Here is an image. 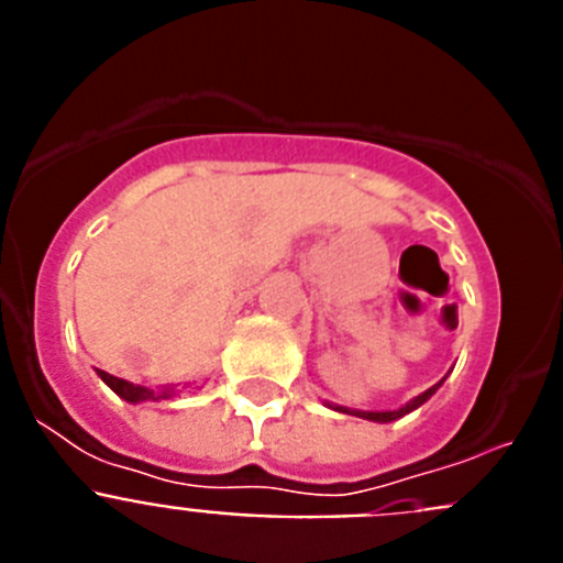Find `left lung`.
<instances>
[{
    "label": "left lung",
    "mask_w": 563,
    "mask_h": 563,
    "mask_svg": "<svg viewBox=\"0 0 563 563\" xmlns=\"http://www.w3.org/2000/svg\"><path fill=\"white\" fill-rule=\"evenodd\" d=\"M442 386V380L437 383V386H431L429 391H422V395H417L415 400L411 402H406V406H402V409H397V411H350V409H341V406H335L338 411H343V415H355V417H363V420H375V422H391V420H400L402 415H409V411H415V409H420L422 402L429 400L431 395H434L437 389H440Z\"/></svg>",
    "instance_id": "1"
}]
</instances>
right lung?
Wrapping results in <instances>:
<instances>
[{"mask_svg": "<svg viewBox=\"0 0 563 563\" xmlns=\"http://www.w3.org/2000/svg\"><path fill=\"white\" fill-rule=\"evenodd\" d=\"M98 375H101V380L107 383V386L114 391V395L123 397V400H126V402L166 400V397H172V391H168V389L152 391V389H146V386H134V383L123 380V377H114V375H109V372H101V369H98Z\"/></svg>", "mask_w": 563, "mask_h": 563, "instance_id": "1", "label": "right lung"}]
</instances>
